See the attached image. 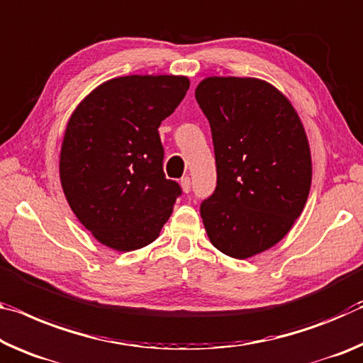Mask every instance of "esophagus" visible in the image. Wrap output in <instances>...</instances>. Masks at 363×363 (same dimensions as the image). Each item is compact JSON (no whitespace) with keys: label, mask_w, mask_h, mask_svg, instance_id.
Listing matches in <instances>:
<instances>
[{"label":"esophagus","mask_w":363,"mask_h":363,"mask_svg":"<svg viewBox=\"0 0 363 363\" xmlns=\"http://www.w3.org/2000/svg\"><path fill=\"white\" fill-rule=\"evenodd\" d=\"M181 187H182L184 192L189 194V191H191V177L184 176L182 179H181Z\"/></svg>","instance_id":"obj_1"}]
</instances>
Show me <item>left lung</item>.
Wrapping results in <instances>:
<instances>
[{
    "label": "left lung",
    "instance_id": "1",
    "mask_svg": "<svg viewBox=\"0 0 363 363\" xmlns=\"http://www.w3.org/2000/svg\"><path fill=\"white\" fill-rule=\"evenodd\" d=\"M208 119L216 189L200 205L218 250L249 258L278 244L306 206L312 160L289 100L254 77H208L195 89Z\"/></svg>",
    "mask_w": 363,
    "mask_h": 363
}]
</instances>
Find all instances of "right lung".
Returning <instances> with one entry per match:
<instances>
[{"instance_id":"obj_1","label":"right lung","mask_w":363,"mask_h":363,"mask_svg":"<svg viewBox=\"0 0 363 363\" xmlns=\"http://www.w3.org/2000/svg\"><path fill=\"white\" fill-rule=\"evenodd\" d=\"M187 77L125 76L96 87L69 119L61 186L96 240L129 252L152 244L182 189L163 172L158 128L179 106Z\"/></svg>"}]
</instances>
